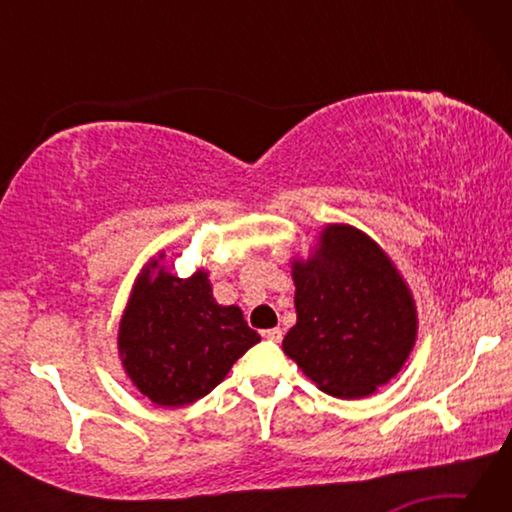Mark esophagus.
<instances>
[{
  "mask_svg": "<svg viewBox=\"0 0 512 512\" xmlns=\"http://www.w3.org/2000/svg\"><path fill=\"white\" fill-rule=\"evenodd\" d=\"M264 339L273 341V343H280L282 341V329L280 327H273V329H264Z\"/></svg>",
  "mask_w": 512,
  "mask_h": 512,
  "instance_id": "34e87169",
  "label": "esophagus"
}]
</instances>
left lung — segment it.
<instances>
[{
  "label": "left lung",
  "mask_w": 512,
  "mask_h": 512,
  "mask_svg": "<svg viewBox=\"0 0 512 512\" xmlns=\"http://www.w3.org/2000/svg\"><path fill=\"white\" fill-rule=\"evenodd\" d=\"M298 320L282 341L320 391L366 397L391 381L418 336L411 289L375 239L329 223L314 253L293 259Z\"/></svg>",
  "instance_id": "left-lung-1"
}]
</instances>
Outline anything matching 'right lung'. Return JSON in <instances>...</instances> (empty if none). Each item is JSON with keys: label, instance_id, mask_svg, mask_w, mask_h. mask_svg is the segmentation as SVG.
Masks as SVG:
<instances>
[{"label": "right lung", "instance_id": "add662e5", "mask_svg": "<svg viewBox=\"0 0 512 512\" xmlns=\"http://www.w3.org/2000/svg\"><path fill=\"white\" fill-rule=\"evenodd\" d=\"M146 264L119 320V359L133 386L158 406H185L221 384L232 363L259 343L241 309L212 296L207 271L178 277Z\"/></svg>", "mask_w": 512, "mask_h": 512}]
</instances>
